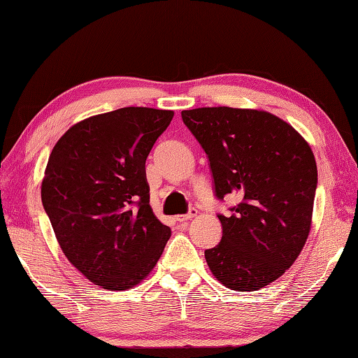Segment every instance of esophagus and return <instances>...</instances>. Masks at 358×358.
<instances>
[{
  "label": "esophagus",
  "mask_w": 358,
  "mask_h": 358,
  "mask_svg": "<svg viewBox=\"0 0 358 358\" xmlns=\"http://www.w3.org/2000/svg\"><path fill=\"white\" fill-rule=\"evenodd\" d=\"M197 215V210L196 208H191L189 211H187L186 215H180V216H177L175 217V221H178V222H185V221H189L191 217H194Z\"/></svg>",
  "instance_id": "1"
}]
</instances>
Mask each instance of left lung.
Returning <instances> with one entry per match:
<instances>
[{
    "label": "left lung",
    "mask_w": 358,
    "mask_h": 358,
    "mask_svg": "<svg viewBox=\"0 0 358 358\" xmlns=\"http://www.w3.org/2000/svg\"><path fill=\"white\" fill-rule=\"evenodd\" d=\"M208 156L215 196L238 203L217 215L222 238L205 251L224 286L252 292L278 280L299 257L311 229L317 166L310 145L264 110L201 107L181 112Z\"/></svg>",
    "instance_id": "left-lung-1"
}]
</instances>
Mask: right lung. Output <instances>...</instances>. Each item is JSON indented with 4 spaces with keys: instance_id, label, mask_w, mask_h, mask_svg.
Wrapping results in <instances>:
<instances>
[{
    "instance_id": "1",
    "label": "right lung",
    "mask_w": 358,
    "mask_h": 358,
    "mask_svg": "<svg viewBox=\"0 0 358 358\" xmlns=\"http://www.w3.org/2000/svg\"><path fill=\"white\" fill-rule=\"evenodd\" d=\"M172 118L148 107L94 115L66 131L48 157L42 205L64 256L102 289L141 282L171 238L150 207L145 161Z\"/></svg>"
}]
</instances>
